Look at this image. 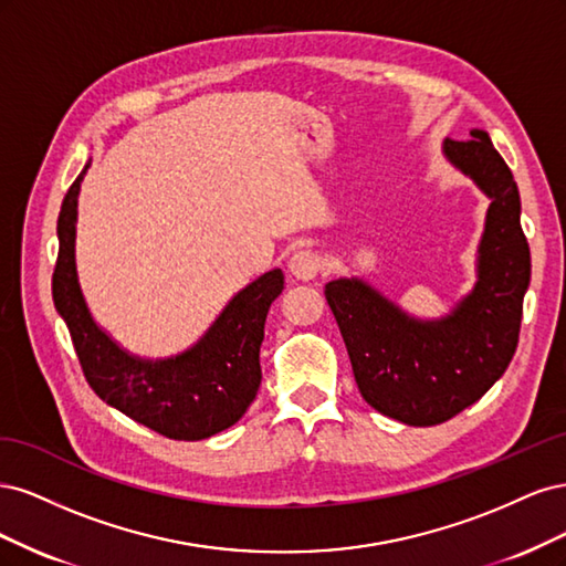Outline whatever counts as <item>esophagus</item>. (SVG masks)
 <instances>
[{
  "label": "esophagus",
  "instance_id": "esophagus-1",
  "mask_svg": "<svg viewBox=\"0 0 566 566\" xmlns=\"http://www.w3.org/2000/svg\"><path fill=\"white\" fill-rule=\"evenodd\" d=\"M287 269H290V273H293L295 279L312 281V279L318 276V271H321V256L314 250H310V248L297 250L293 256H290Z\"/></svg>",
  "mask_w": 566,
  "mask_h": 566
}]
</instances>
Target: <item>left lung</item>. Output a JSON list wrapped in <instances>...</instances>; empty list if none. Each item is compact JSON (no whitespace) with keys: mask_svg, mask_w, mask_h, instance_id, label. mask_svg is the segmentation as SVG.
Returning a JSON list of instances; mask_svg holds the SVG:
<instances>
[{"mask_svg":"<svg viewBox=\"0 0 566 566\" xmlns=\"http://www.w3.org/2000/svg\"><path fill=\"white\" fill-rule=\"evenodd\" d=\"M447 139V158L491 198L479 245V281L443 321L408 318L358 279L325 285L361 397L413 427L447 422L479 401L515 356L531 252L520 191L489 134Z\"/></svg>","mask_w":566,"mask_h":566,"instance_id":"obj_1","label":"left lung"}]
</instances>
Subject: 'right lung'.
Returning a JSON list of instances; mask_svg holds the SVG:
<instances>
[{"mask_svg":"<svg viewBox=\"0 0 566 566\" xmlns=\"http://www.w3.org/2000/svg\"><path fill=\"white\" fill-rule=\"evenodd\" d=\"M82 175L67 188L59 214V260L51 281L90 387L119 413L177 441L208 439L243 418L262 382L260 347L271 302L283 290L273 269L238 293L196 347L142 361L119 349L90 316L75 271V219Z\"/></svg>","mask_w":566,"mask_h":566,"instance_id":"1","label":"right lung"}]
</instances>
